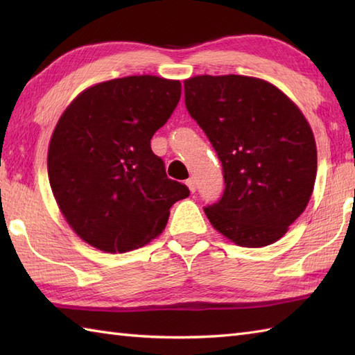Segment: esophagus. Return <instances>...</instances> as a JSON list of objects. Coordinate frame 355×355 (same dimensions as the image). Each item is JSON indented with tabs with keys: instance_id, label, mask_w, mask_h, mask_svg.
Segmentation results:
<instances>
[{
	"instance_id": "obj_1",
	"label": "esophagus",
	"mask_w": 355,
	"mask_h": 355,
	"mask_svg": "<svg viewBox=\"0 0 355 355\" xmlns=\"http://www.w3.org/2000/svg\"><path fill=\"white\" fill-rule=\"evenodd\" d=\"M186 184H187V187H189V191L193 193L195 191H197V182H195V178H189V180H186Z\"/></svg>"
}]
</instances>
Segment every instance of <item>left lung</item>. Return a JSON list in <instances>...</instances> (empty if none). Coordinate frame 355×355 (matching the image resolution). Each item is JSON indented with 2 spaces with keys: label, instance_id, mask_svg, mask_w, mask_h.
<instances>
[{
  "label": "left lung",
  "instance_id": "obj_1",
  "mask_svg": "<svg viewBox=\"0 0 355 355\" xmlns=\"http://www.w3.org/2000/svg\"><path fill=\"white\" fill-rule=\"evenodd\" d=\"M184 97L224 171L223 198L205 209L210 224L241 247L276 243L308 206L318 173L304 112L273 84L241 74L186 79Z\"/></svg>",
  "mask_w": 355,
  "mask_h": 355
}]
</instances>
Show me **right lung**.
<instances>
[{
  "mask_svg": "<svg viewBox=\"0 0 355 355\" xmlns=\"http://www.w3.org/2000/svg\"><path fill=\"white\" fill-rule=\"evenodd\" d=\"M182 96L180 80L141 74L79 93L51 134L47 169L65 221L87 244L125 253L157 238L189 189L150 149Z\"/></svg>",
  "mask_w": 355,
  "mask_h": 355,
  "instance_id": "1",
  "label": "right lung"
}]
</instances>
